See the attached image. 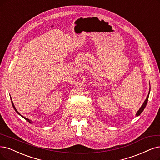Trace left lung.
Masks as SVG:
<instances>
[{"label": "left lung", "instance_id": "obj_1", "mask_svg": "<svg viewBox=\"0 0 160 160\" xmlns=\"http://www.w3.org/2000/svg\"><path fill=\"white\" fill-rule=\"evenodd\" d=\"M148 97H149V93H148V96H147V98H146V100L144 101V103L142 104V107H141V108H140V109L138 111V112L137 113V114H136V115H137V116L140 115L141 114L142 112V111H144V108H146V104H147V102H148Z\"/></svg>", "mask_w": 160, "mask_h": 160}]
</instances>
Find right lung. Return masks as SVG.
Returning <instances> with one entry per match:
<instances>
[{
	"mask_svg": "<svg viewBox=\"0 0 160 160\" xmlns=\"http://www.w3.org/2000/svg\"><path fill=\"white\" fill-rule=\"evenodd\" d=\"M12 106H13V108H14V110L16 111V113H18V114H19L20 115H21L20 113H19V112L17 110H16V108L14 107V103H13V102H12ZM22 116V115H21ZM22 117H23V116H22ZM23 118H24V119L26 120V121H28L29 122H30V123H32V121H31V120H29V119H28V118H26V117H23Z\"/></svg>",
	"mask_w": 160,
	"mask_h": 160,
	"instance_id": "obj_1",
	"label": "right lung"
}]
</instances>
